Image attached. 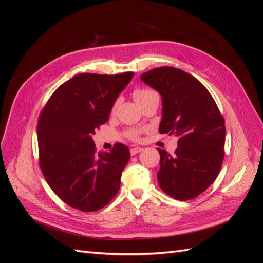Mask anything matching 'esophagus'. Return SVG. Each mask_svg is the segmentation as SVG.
Listing matches in <instances>:
<instances>
[{
    "instance_id": "34e87169",
    "label": "esophagus",
    "mask_w": 263,
    "mask_h": 263,
    "mask_svg": "<svg viewBox=\"0 0 263 263\" xmlns=\"http://www.w3.org/2000/svg\"><path fill=\"white\" fill-rule=\"evenodd\" d=\"M142 150V148H139V147H135V148H133V149H130V155L132 156H135V155H137L138 153H140V151Z\"/></svg>"
}]
</instances>
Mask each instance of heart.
Here are the masks:
<instances>
[{
    "label": "heart",
    "instance_id": "1",
    "mask_svg": "<svg viewBox=\"0 0 263 263\" xmlns=\"http://www.w3.org/2000/svg\"><path fill=\"white\" fill-rule=\"evenodd\" d=\"M153 97H159L158 93L154 90H150V89H142V87H139V89H136L134 91V98L135 100H136L138 102V104H140V103H142L144 101L153 98ZM117 103L115 104L114 108L116 107ZM140 134H141V130L140 129H135V128H132V129H128L127 130V137H128L129 139L134 140V141H137L139 140L140 138Z\"/></svg>",
    "mask_w": 263,
    "mask_h": 263
}]
</instances>
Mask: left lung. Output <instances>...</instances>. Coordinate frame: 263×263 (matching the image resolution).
I'll return each instance as SVG.
<instances>
[{"label":"left lung","instance_id":"1","mask_svg":"<svg viewBox=\"0 0 263 263\" xmlns=\"http://www.w3.org/2000/svg\"><path fill=\"white\" fill-rule=\"evenodd\" d=\"M141 81L161 95V134L178 136L171 156L158 148V183L179 201L192 200L217 178L224 160L225 121L208 89L190 73L173 67L155 68Z\"/></svg>","mask_w":263,"mask_h":263}]
</instances>
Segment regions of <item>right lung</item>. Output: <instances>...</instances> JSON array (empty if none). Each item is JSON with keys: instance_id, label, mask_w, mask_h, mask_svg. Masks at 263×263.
I'll list each match as a JSON object with an SVG mask.
<instances>
[{"instance_id": "obj_1", "label": "right lung", "mask_w": 263, "mask_h": 263, "mask_svg": "<svg viewBox=\"0 0 263 263\" xmlns=\"http://www.w3.org/2000/svg\"><path fill=\"white\" fill-rule=\"evenodd\" d=\"M133 77L77 74L52 93L39 115V165L51 190L71 208L99 211L118 192L129 150L117 142L109 153H97L92 135L108 121Z\"/></svg>"}]
</instances>
